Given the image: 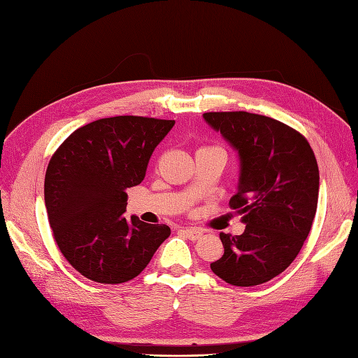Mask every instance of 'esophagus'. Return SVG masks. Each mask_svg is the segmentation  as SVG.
Instances as JSON below:
<instances>
[{
  "mask_svg": "<svg viewBox=\"0 0 358 358\" xmlns=\"http://www.w3.org/2000/svg\"><path fill=\"white\" fill-rule=\"evenodd\" d=\"M179 231H180L182 235H185L188 239H191V241H197L203 235V231L200 229H194V227H182Z\"/></svg>",
  "mask_w": 358,
  "mask_h": 358,
  "instance_id": "obj_1",
  "label": "esophagus"
}]
</instances>
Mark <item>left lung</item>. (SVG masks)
Wrapping results in <instances>:
<instances>
[{"mask_svg": "<svg viewBox=\"0 0 358 358\" xmlns=\"http://www.w3.org/2000/svg\"><path fill=\"white\" fill-rule=\"evenodd\" d=\"M203 119L238 152L230 208L245 224L243 235L220 234L224 255L210 269L229 285H262L294 262L312 229L320 192L315 153L301 134L266 115L230 111Z\"/></svg>", "mask_w": 358, "mask_h": 358, "instance_id": "8db88e82", "label": "left lung"}]
</instances>
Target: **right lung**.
I'll return each mask as SVG.
<instances>
[{"instance_id":"add662e5","label":"right lung","mask_w":358,"mask_h":358,"mask_svg":"<svg viewBox=\"0 0 358 358\" xmlns=\"http://www.w3.org/2000/svg\"><path fill=\"white\" fill-rule=\"evenodd\" d=\"M175 120L138 115L99 119L72 132L45 175L48 220L63 256L93 282H129L170 236L127 212V189L146 176L153 150Z\"/></svg>"}]
</instances>
